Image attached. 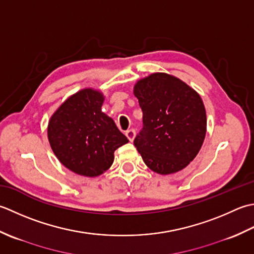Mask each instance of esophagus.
Listing matches in <instances>:
<instances>
[{
  "instance_id": "esophagus-1",
  "label": "esophagus",
  "mask_w": 254,
  "mask_h": 254,
  "mask_svg": "<svg viewBox=\"0 0 254 254\" xmlns=\"http://www.w3.org/2000/svg\"><path fill=\"white\" fill-rule=\"evenodd\" d=\"M126 136L129 140L132 141L134 139V136H136V131H134V129H128V130L126 131Z\"/></svg>"
}]
</instances>
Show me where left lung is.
<instances>
[{"mask_svg": "<svg viewBox=\"0 0 254 254\" xmlns=\"http://www.w3.org/2000/svg\"><path fill=\"white\" fill-rule=\"evenodd\" d=\"M143 127L133 140L149 169L179 172L197 156L206 134V111L199 94L178 77L150 74L133 87Z\"/></svg>", "mask_w": 254, "mask_h": 254, "instance_id": "1", "label": "left lung"}]
</instances>
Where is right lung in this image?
<instances>
[{
    "mask_svg": "<svg viewBox=\"0 0 254 254\" xmlns=\"http://www.w3.org/2000/svg\"><path fill=\"white\" fill-rule=\"evenodd\" d=\"M104 96L93 89L70 96L51 116L48 140L59 161L76 174L94 178L111 168L114 152L128 142L102 112Z\"/></svg>",
    "mask_w": 254,
    "mask_h": 254,
    "instance_id": "right-lung-1",
    "label": "right lung"
}]
</instances>
